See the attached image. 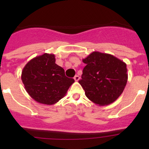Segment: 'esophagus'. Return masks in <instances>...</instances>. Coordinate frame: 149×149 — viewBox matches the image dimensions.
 Returning a JSON list of instances; mask_svg holds the SVG:
<instances>
[{"instance_id": "1", "label": "esophagus", "mask_w": 149, "mask_h": 149, "mask_svg": "<svg viewBox=\"0 0 149 149\" xmlns=\"http://www.w3.org/2000/svg\"><path fill=\"white\" fill-rule=\"evenodd\" d=\"M73 79H74V80L76 81H78L79 80V79H80V78H79V76H78V75H76V76H74V78H73Z\"/></svg>"}]
</instances>
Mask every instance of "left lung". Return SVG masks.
<instances>
[{
	"label": "left lung",
	"instance_id": "obj_1",
	"mask_svg": "<svg viewBox=\"0 0 149 149\" xmlns=\"http://www.w3.org/2000/svg\"><path fill=\"white\" fill-rule=\"evenodd\" d=\"M86 64L79 83L88 100L96 104H110L121 95L127 81L125 63L114 55L91 52L82 60Z\"/></svg>",
	"mask_w": 149,
	"mask_h": 149
}]
</instances>
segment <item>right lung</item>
Returning a JSON list of instances; mask_svg holds the SVG:
<instances>
[{
    "label": "right lung",
    "mask_w": 149,
    "mask_h": 149,
    "mask_svg": "<svg viewBox=\"0 0 149 149\" xmlns=\"http://www.w3.org/2000/svg\"><path fill=\"white\" fill-rule=\"evenodd\" d=\"M22 81L29 95L37 102L52 105L63 98L74 79L55 63L54 54L45 53L32 58L22 72Z\"/></svg>",
    "instance_id": "right-lung-1"
}]
</instances>
